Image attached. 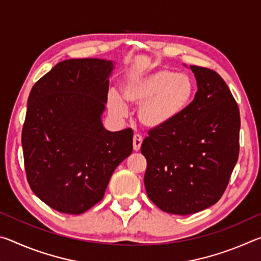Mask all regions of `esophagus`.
Here are the masks:
<instances>
[{
    "mask_svg": "<svg viewBox=\"0 0 261 261\" xmlns=\"http://www.w3.org/2000/svg\"><path fill=\"white\" fill-rule=\"evenodd\" d=\"M141 144H143V138L139 135H135L134 136V151L138 152L140 149Z\"/></svg>",
    "mask_w": 261,
    "mask_h": 261,
    "instance_id": "esophagus-1",
    "label": "esophagus"
}]
</instances>
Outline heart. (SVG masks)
I'll use <instances>...</instances> for the list:
<instances>
[{
    "label": "heart",
    "mask_w": 261,
    "mask_h": 261,
    "mask_svg": "<svg viewBox=\"0 0 261 261\" xmlns=\"http://www.w3.org/2000/svg\"><path fill=\"white\" fill-rule=\"evenodd\" d=\"M196 94V84L185 73L170 69L136 74L126 79L123 95L131 105L139 106L137 117L147 130H161L173 124L187 112ZM110 109L118 115L127 112L120 95H113Z\"/></svg>",
    "instance_id": "b5f03b06"
}]
</instances>
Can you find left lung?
<instances>
[{
  "label": "left lung",
  "instance_id": "left-lung-1",
  "mask_svg": "<svg viewBox=\"0 0 261 261\" xmlns=\"http://www.w3.org/2000/svg\"><path fill=\"white\" fill-rule=\"evenodd\" d=\"M198 91L173 124L151 130L141 144L144 183L159 208L188 215L218 202L240 153V109L219 73L190 65Z\"/></svg>",
  "mask_w": 261,
  "mask_h": 261
}]
</instances>
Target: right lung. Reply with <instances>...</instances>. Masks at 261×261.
Returning a JSON list of instances; mask_svg holds the SVG:
<instances>
[{
	"label": "right lung",
	"mask_w": 261,
	"mask_h": 261,
	"mask_svg": "<svg viewBox=\"0 0 261 261\" xmlns=\"http://www.w3.org/2000/svg\"><path fill=\"white\" fill-rule=\"evenodd\" d=\"M114 62L65 60L34 84L21 146L28 182L51 208L82 214L103 198L114 170L132 153L131 129L110 132L106 109Z\"/></svg>",
	"instance_id": "1"
}]
</instances>
